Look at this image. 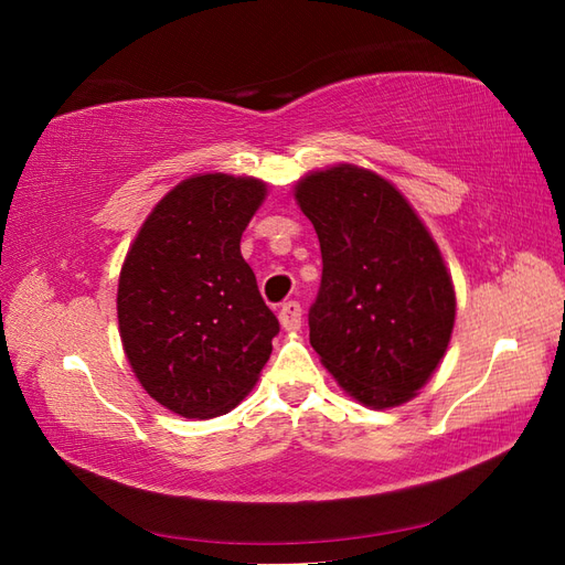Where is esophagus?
Listing matches in <instances>:
<instances>
[{
  "label": "esophagus",
  "instance_id": "esophagus-1",
  "mask_svg": "<svg viewBox=\"0 0 565 565\" xmlns=\"http://www.w3.org/2000/svg\"><path fill=\"white\" fill-rule=\"evenodd\" d=\"M301 318H303V310H301V303H298V301H286L279 310L281 328L289 330V332L301 330Z\"/></svg>",
  "mask_w": 565,
  "mask_h": 565
}]
</instances>
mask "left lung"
Segmentation results:
<instances>
[{
  "instance_id": "1",
  "label": "left lung",
  "mask_w": 565,
  "mask_h": 565,
  "mask_svg": "<svg viewBox=\"0 0 565 565\" xmlns=\"http://www.w3.org/2000/svg\"><path fill=\"white\" fill-rule=\"evenodd\" d=\"M296 201L313 223L322 279L310 344L359 403L403 405L447 352L456 296L441 252L386 179L354 164L303 177Z\"/></svg>"
}]
</instances>
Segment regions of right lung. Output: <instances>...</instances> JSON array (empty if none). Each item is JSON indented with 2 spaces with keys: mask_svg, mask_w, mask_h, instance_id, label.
<instances>
[{
  "mask_svg": "<svg viewBox=\"0 0 565 565\" xmlns=\"http://www.w3.org/2000/svg\"><path fill=\"white\" fill-rule=\"evenodd\" d=\"M264 196L255 177H189L126 255L116 298L124 352L150 398L182 417L231 413L271 354L279 320L239 255Z\"/></svg>",
  "mask_w": 565,
  "mask_h": 565,
  "instance_id": "right-lung-1",
  "label": "right lung"
}]
</instances>
